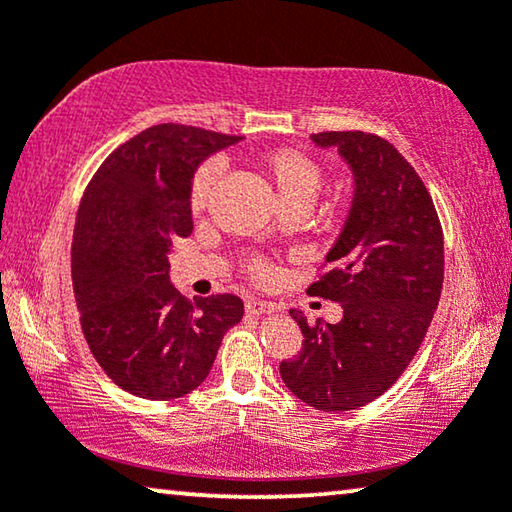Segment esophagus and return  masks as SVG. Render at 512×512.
Returning <instances> with one entry per match:
<instances>
[{
    "mask_svg": "<svg viewBox=\"0 0 512 512\" xmlns=\"http://www.w3.org/2000/svg\"><path fill=\"white\" fill-rule=\"evenodd\" d=\"M275 311H277L275 302H266V300H248L246 302V314H250V316L275 314Z\"/></svg>",
    "mask_w": 512,
    "mask_h": 512,
    "instance_id": "34e87169",
    "label": "esophagus"
}]
</instances>
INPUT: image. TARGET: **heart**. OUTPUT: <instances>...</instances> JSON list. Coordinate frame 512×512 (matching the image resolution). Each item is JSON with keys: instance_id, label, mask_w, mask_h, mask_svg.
Segmentation results:
<instances>
[{"instance_id": "b5f03b06", "label": "heart", "mask_w": 512, "mask_h": 512, "mask_svg": "<svg viewBox=\"0 0 512 512\" xmlns=\"http://www.w3.org/2000/svg\"><path fill=\"white\" fill-rule=\"evenodd\" d=\"M259 176L271 187L280 210H302L307 212L314 205L316 196L323 187V169L296 149H275L264 153L257 160ZM219 178V167L214 162H203L196 169L192 185H189V207L192 212H203L210 203L212 189ZM250 275L257 280L271 277V266L264 262L250 264Z\"/></svg>"}]
</instances>
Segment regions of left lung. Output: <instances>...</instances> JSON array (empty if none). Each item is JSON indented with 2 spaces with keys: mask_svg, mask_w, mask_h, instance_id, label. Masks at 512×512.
I'll return each instance as SVG.
<instances>
[{
  "mask_svg": "<svg viewBox=\"0 0 512 512\" xmlns=\"http://www.w3.org/2000/svg\"><path fill=\"white\" fill-rule=\"evenodd\" d=\"M348 164L354 196L325 255L329 271L307 293L341 302L339 323L307 325L296 359L280 363L289 391L318 411H352L377 400L409 366L443 289L445 248L436 207L393 144L361 131L311 135Z\"/></svg>",
  "mask_w": 512,
  "mask_h": 512,
  "instance_id": "8db88e82",
  "label": "left lung"
}]
</instances>
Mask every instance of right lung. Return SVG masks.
Wrapping results in <instances>:
<instances>
[{
	"label": "right lung",
	"mask_w": 512,
	"mask_h": 512,
	"mask_svg": "<svg viewBox=\"0 0 512 512\" xmlns=\"http://www.w3.org/2000/svg\"><path fill=\"white\" fill-rule=\"evenodd\" d=\"M241 137L158 124L110 153L83 194L72 241L81 327L106 375L144 400H176L210 375L225 332L244 316L232 293L187 298L169 255L194 230L189 185Z\"/></svg>",
	"instance_id": "add662e5"
}]
</instances>
